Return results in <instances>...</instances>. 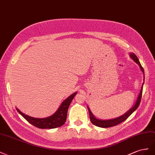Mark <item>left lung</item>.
<instances>
[{
	"label": "left lung",
	"instance_id": "obj_1",
	"mask_svg": "<svg viewBox=\"0 0 155 155\" xmlns=\"http://www.w3.org/2000/svg\"><path fill=\"white\" fill-rule=\"evenodd\" d=\"M129 56L130 58L133 60L134 62H136L137 64L139 65V67L141 69V71H142L143 74V82L142 83V85H141V89L140 91L139 94L138 95V97H137V99L136 101V102L133 105L130 109H129L128 111L125 113L122 116L116 117V118H113V119H99L98 118H97L94 114H93L92 112L91 111V110L89 107V106L87 104V107L88 109V111H89V114H90V121L91 122L94 124V125L101 127V128H108V127H111L116 126L119 123H122L123 121H124L125 119H127L128 117H129L130 115L133 113L135 110L138 108L139 107L140 103V101L141 98V94H142V90H143V83H144V79H145V75H144V70L143 68L141 67V65L140 63V61L138 58V57L136 56V54L133 52H130L129 53Z\"/></svg>",
	"mask_w": 155,
	"mask_h": 155
}]
</instances>
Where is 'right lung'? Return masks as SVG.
Segmentation results:
<instances>
[{"label": "right lung", "instance_id": "add662e5", "mask_svg": "<svg viewBox=\"0 0 155 155\" xmlns=\"http://www.w3.org/2000/svg\"><path fill=\"white\" fill-rule=\"evenodd\" d=\"M77 94V91L73 93V94L66 98L58 108V110L51 116L45 118H36L26 115L21 112L16 108L18 112L26 121H28L30 124L36 127L39 129H54V128L62 126L67 119L68 110L69 105L73 99L74 97Z\"/></svg>", "mask_w": 155, "mask_h": 155}]
</instances>
